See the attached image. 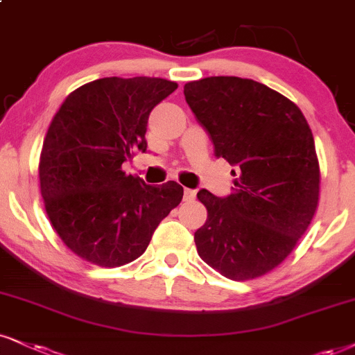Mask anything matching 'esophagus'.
Instances as JSON below:
<instances>
[{
	"label": "esophagus",
	"mask_w": 355,
	"mask_h": 355,
	"mask_svg": "<svg viewBox=\"0 0 355 355\" xmlns=\"http://www.w3.org/2000/svg\"><path fill=\"white\" fill-rule=\"evenodd\" d=\"M196 199V191L194 189H184V200L186 202H192Z\"/></svg>",
	"instance_id": "esophagus-1"
}]
</instances>
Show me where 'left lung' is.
Segmentation results:
<instances>
[{
	"label": "left lung",
	"instance_id": "left-lung-1",
	"mask_svg": "<svg viewBox=\"0 0 355 355\" xmlns=\"http://www.w3.org/2000/svg\"><path fill=\"white\" fill-rule=\"evenodd\" d=\"M184 97L216 156L237 169L227 198L198 192L207 209L194 234L199 257L234 282L261 277L290 255L318 209L311 128L291 100L250 78H200Z\"/></svg>",
	"mask_w": 355,
	"mask_h": 355
}]
</instances>
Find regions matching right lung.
<instances>
[{
    "mask_svg": "<svg viewBox=\"0 0 355 355\" xmlns=\"http://www.w3.org/2000/svg\"><path fill=\"white\" fill-rule=\"evenodd\" d=\"M178 89L157 77H105L73 90L44 138L39 181L47 217L67 248L115 268L137 260L184 189L148 186L121 164L146 151L153 108Z\"/></svg>",
    "mask_w": 355,
    "mask_h": 355,
    "instance_id": "obj_1",
    "label": "right lung"
}]
</instances>
